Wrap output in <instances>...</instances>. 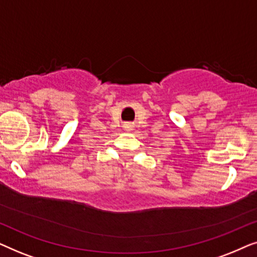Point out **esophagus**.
<instances>
[{
	"label": "esophagus",
	"instance_id": "obj_1",
	"mask_svg": "<svg viewBox=\"0 0 257 257\" xmlns=\"http://www.w3.org/2000/svg\"><path fill=\"white\" fill-rule=\"evenodd\" d=\"M130 130H132V128H130Z\"/></svg>",
	"mask_w": 257,
	"mask_h": 257
}]
</instances>
